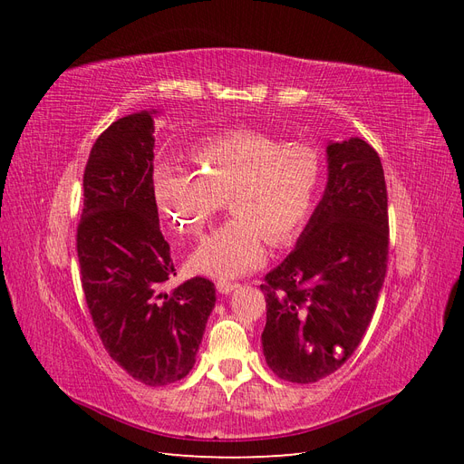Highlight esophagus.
I'll list each match as a JSON object with an SVG mask.
<instances>
[{"label":"esophagus","instance_id":"esophagus-1","mask_svg":"<svg viewBox=\"0 0 464 464\" xmlns=\"http://www.w3.org/2000/svg\"><path fill=\"white\" fill-rule=\"evenodd\" d=\"M237 288V285L236 283H230V280H218L217 283V290L220 292V294H230L232 290H236Z\"/></svg>","mask_w":464,"mask_h":464}]
</instances>
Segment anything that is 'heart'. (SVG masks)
Wrapping results in <instances>:
<instances>
[{
	"instance_id": "b5f03b06",
	"label": "heart",
	"mask_w": 464,
	"mask_h": 464,
	"mask_svg": "<svg viewBox=\"0 0 464 464\" xmlns=\"http://www.w3.org/2000/svg\"><path fill=\"white\" fill-rule=\"evenodd\" d=\"M195 172L162 170L154 198L170 227L199 236L230 199L232 220L189 256V269L230 280L266 261V237L286 244L314 215L323 157L310 145H286L256 130H232L195 147Z\"/></svg>"
}]
</instances>
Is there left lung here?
<instances>
[{"label":"left lung","instance_id":"8db88e82","mask_svg":"<svg viewBox=\"0 0 464 464\" xmlns=\"http://www.w3.org/2000/svg\"><path fill=\"white\" fill-rule=\"evenodd\" d=\"M387 186L379 154L360 137L327 145V186L296 247L261 290L269 368L292 383L339 370L373 317L387 273Z\"/></svg>","mask_w":464,"mask_h":464}]
</instances>
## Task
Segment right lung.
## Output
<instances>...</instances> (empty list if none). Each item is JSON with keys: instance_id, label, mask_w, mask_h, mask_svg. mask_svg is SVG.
<instances>
[{"instance_id": "right-lung-1", "label": "right lung", "mask_w": 464, "mask_h": 464, "mask_svg": "<svg viewBox=\"0 0 464 464\" xmlns=\"http://www.w3.org/2000/svg\"><path fill=\"white\" fill-rule=\"evenodd\" d=\"M154 114L120 118L92 145L77 256L106 353L137 382L160 387L191 372L217 296L203 276L164 288L176 269L154 199Z\"/></svg>"}]
</instances>
